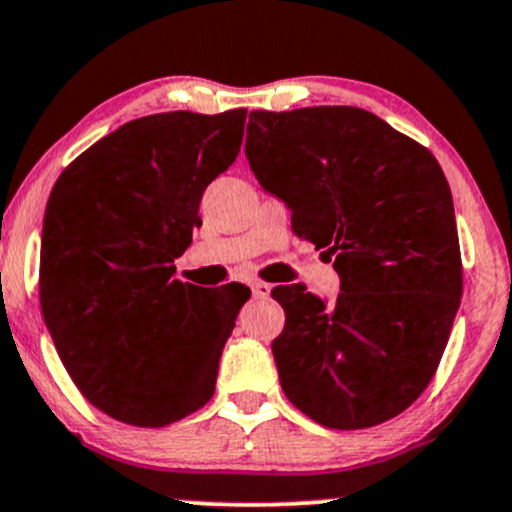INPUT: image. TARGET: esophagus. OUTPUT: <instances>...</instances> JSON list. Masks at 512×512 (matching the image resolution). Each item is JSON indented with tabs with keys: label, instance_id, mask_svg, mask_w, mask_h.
Listing matches in <instances>:
<instances>
[{
	"label": "esophagus",
	"instance_id": "34e87169",
	"mask_svg": "<svg viewBox=\"0 0 512 512\" xmlns=\"http://www.w3.org/2000/svg\"><path fill=\"white\" fill-rule=\"evenodd\" d=\"M250 288H252V295L260 297V300H267V297L271 295V288L274 286H271V283H264V281H255Z\"/></svg>",
	"mask_w": 512,
	"mask_h": 512
}]
</instances>
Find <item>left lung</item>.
<instances>
[{"label": "left lung", "instance_id": "obj_1", "mask_svg": "<svg viewBox=\"0 0 512 512\" xmlns=\"http://www.w3.org/2000/svg\"><path fill=\"white\" fill-rule=\"evenodd\" d=\"M245 158L335 257L340 295L278 286L271 342L286 397L316 423L361 430L406 411L442 359L463 293L449 181L428 148L352 106L252 111Z\"/></svg>", "mask_w": 512, "mask_h": 512}]
</instances>
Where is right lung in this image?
I'll return each instance as SVG.
<instances>
[{"instance_id":"right-lung-1","label":"right lung","mask_w":512,"mask_h":512,"mask_svg":"<svg viewBox=\"0 0 512 512\" xmlns=\"http://www.w3.org/2000/svg\"><path fill=\"white\" fill-rule=\"evenodd\" d=\"M245 108L155 113L96 141L51 189L40 304L58 357L96 409L139 428L196 413L250 293L174 278L203 191L234 163Z\"/></svg>"}]
</instances>
